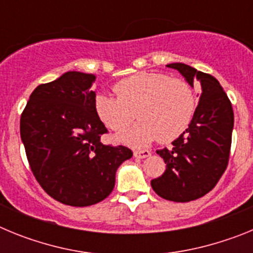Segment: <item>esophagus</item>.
<instances>
[{
	"label": "esophagus",
	"instance_id": "esophagus-1",
	"mask_svg": "<svg viewBox=\"0 0 253 253\" xmlns=\"http://www.w3.org/2000/svg\"><path fill=\"white\" fill-rule=\"evenodd\" d=\"M151 156L149 151H135L134 152V157L135 158H147Z\"/></svg>",
	"mask_w": 253,
	"mask_h": 253
}]
</instances>
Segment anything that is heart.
Listing matches in <instances>:
<instances>
[{"label": "heart", "instance_id": "heart-1", "mask_svg": "<svg viewBox=\"0 0 253 253\" xmlns=\"http://www.w3.org/2000/svg\"><path fill=\"white\" fill-rule=\"evenodd\" d=\"M116 96L99 92L93 110L105 126L120 133L134 120L139 122L119 137L120 142L140 148L158 139H176L189 128L195 115L198 99L193 86L184 78L158 72H138L113 87Z\"/></svg>", "mask_w": 253, "mask_h": 253}]
</instances>
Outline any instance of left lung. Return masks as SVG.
<instances>
[{
	"label": "left lung",
	"instance_id": "obj_1",
	"mask_svg": "<svg viewBox=\"0 0 253 253\" xmlns=\"http://www.w3.org/2000/svg\"><path fill=\"white\" fill-rule=\"evenodd\" d=\"M177 69L191 86L200 84L202 95L189 128L157 151L166 171L151 181L161 198L187 203L202 198L218 184L229 161L234 115L227 93L216 78L184 63L167 64Z\"/></svg>",
	"mask_w": 253,
	"mask_h": 253
}]
</instances>
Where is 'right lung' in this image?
<instances>
[{"label":"right lung","instance_id":"obj_1","mask_svg":"<svg viewBox=\"0 0 253 253\" xmlns=\"http://www.w3.org/2000/svg\"><path fill=\"white\" fill-rule=\"evenodd\" d=\"M95 76L67 72L30 95L20 135L30 169L49 196L71 207H88L110 195L115 173L133 152L102 144L107 133L93 110Z\"/></svg>","mask_w":253,"mask_h":253}]
</instances>
